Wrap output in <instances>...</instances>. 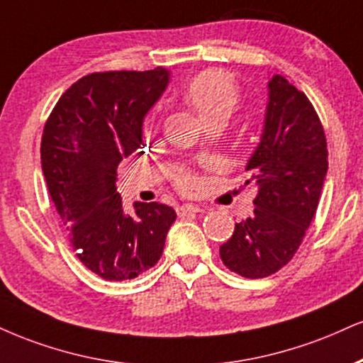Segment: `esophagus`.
Listing matches in <instances>:
<instances>
[{"mask_svg":"<svg viewBox=\"0 0 363 363\" xmlns=\"http://www.w3.org/2000/svg\"><path fill=\"white\" fill-rule=\"evenodd\" d=\"M198 213H204V208L196 206V204H182L177 208L179 216H187V215H198Z\"/></svg>","mask_w":363,"mask_h":363,"instance_id":"esophagus-1","label":"esophagus"}]
</instances>
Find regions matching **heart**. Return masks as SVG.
Instances as JSON below:
<instances>
[{"label": "heart", "instance_id": "b5f03b06", "mask_svg": "<svg viewBox=\"0 0 363 363\" xmlns=\"http://www.w3.org/2000/svg\"><path fill=\"white\" fill-rule=\"evenodd\" d=\"M186 99L203 121L213 118H228L237 110L240 91L237 82L220 71L201 72L186 87ZM184 187L193 186V179H182Z\"/></svg>", "mask_w": 363, "mask_h": 363}]
</instances>
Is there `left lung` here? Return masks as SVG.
<instances>
[{
	"label": "left lung",
	"instance_id": "1",
	"mask_svg": "<svg viewBox=\"0 0 363 363\" xmlns=\"http://www.w3.org/2000/svg\"><path fill=\"white\" fill-rule=\"evenodd\" d=\"M260 142L248 159L255 182L253 215L240 223L220 257L247 279L276 274L303 242L328 172V150L320 118L306 94L281 74L269 81Z\"/></svg>",
	"mask_w": 363,
	"mask_h": 363
}]
</instances>
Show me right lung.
I'll return each instance as SVG.
<instances>
[{
    "instance_id": "1",
    "label": "right lung",
    "mask_w": 363,
    "mask_h": 363,
    "mask_svg": "<svg viewBox=\"0 0 363 363\" xmlns=\"http://www.w3.org/2000/svg\"><path fill=\"white\" fill-rule=\"evenodd\" d=\"M169 81L162 67L89 74L60 96L43 128L50 198L79 260L104 281L154 267L176 221V211L160 203L135 201L126 213L115 184L118 164L143 148V120Z\"/></svg>"
}]
</instances>
